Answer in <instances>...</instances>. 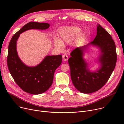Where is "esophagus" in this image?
Segmentation results:
<instances>
[{
    "label": "esophagus",
    "mask_w": 124,
    "mask_h": 124,
    "mask_svg": "<svg viewBox=\"0 0 124 124\" xmlns=\"http://www.w3.org/2000/svg\"><path fill=\"white\" fill-rule=\"evenodd\" d=\"M62 57H63V60L64 61H67L68 60V56L66 54H64L62 56Z\"/></svg>",
    "instance_id": "obj_1"
}]
</instances>
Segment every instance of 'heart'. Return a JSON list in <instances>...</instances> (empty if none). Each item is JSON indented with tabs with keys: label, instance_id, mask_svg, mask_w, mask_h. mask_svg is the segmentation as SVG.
<instances>
[{
	"label": "heart",
	"instance_id": "obj_1",
	"mask_svg": "<svg viewBox=\"0 0 124 124\" xmlns=\"http://www.w3.org/2000/svg\"><path fill=\"white\" fill-rule=\"evenodd\" d=\"M81 31L80 29L75 26H70L63 28L59 33V39H55L54 44L55 47L59 50H62L64 45L72 42L74 39ZM84 34L81 33L79 36V39H81L84 37Z\"/></svg>",
	"mask_w": 124,
	"mask_h": 124
}]
</instances>
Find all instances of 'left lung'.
<instances>
[{
	"mask_svg": "<svg viewBox=\"0 0 124 124\" xmlns=\"http://www.w3.org/2000/svg\"><path fill=\"white\" fill-rule=\"evenodd\" d=\"M89 44L98 46L101 51L99 58L101 67L94 72L87 68L82 58L83 51ZM68 60L73 85L82 93H90L100 89L108 81L116 66L117 55L114 41L108 32L100 24L93 41L87 45L77 47L70 53Z\"/></svg>",
	"mask_w": 124,
	"mask_h": 124,
	"instance_id": "1",
	"label": "left lung"
}]
</instances>
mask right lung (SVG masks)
<instances>
[{
  "label": "right lung",
  "instance_id": "add662e5",
  "mask_svg": "<svg viewBox=\"0 0 124 124\" xmlns=\"http://www.w3.org/2000/svg\"><path fill=\"white\" fill-rule=\"evenodd\" d=\"M49 27L48 23L29 22L12 36L8 45L7 58L8 70L19 87L29 93L41 94L50 88L53 81L55 71L61 64L62 56H47L37 66L29 67L18 56L16 42L20 34L25 31L46 30Z\"/></svg>",
  "mask_w": 124,
  "mask_h": 124
}]
</instances>
